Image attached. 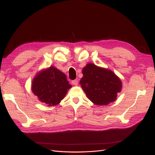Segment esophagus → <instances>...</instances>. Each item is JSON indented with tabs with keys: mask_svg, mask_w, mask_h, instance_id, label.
I'll use <instances>...</instances> for the list:
<instances>
[{
	"mask_svg": "<svg viewBox=\"0 0 155 155\" xmlns=\"http://www.w3.org/2000/svg\"><path fill=\"white\" fill-rule=\"evenodd\" d=\"M72 83L74 85H78V79H74V80H73L72 81Z\"/></svg>",
	"mask_w": 155,
	"mask_h": 155,
	"instance_id": "obj_1",
	"label": "esophagus"
}]
</instances>
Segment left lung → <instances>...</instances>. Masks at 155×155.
<instances>
[{
  "mask_svg": "<svg viewBox=\"0 0 155 155\" xmlns=\"http://www.w3.org/2000/svg\"><path fill=\"white\" fill-rule=\"evenodd\" d=\"M81 87L87 97L97 105H107L116 100L122 84L111 70L88 63L83 68Z\"/></svg>",
  "mask_w": 155,
  "mask_h": 155,
  "instance_id": "1",
  "label": "left lung"
}]
</instances>
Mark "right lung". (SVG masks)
I'll return each instance as SVG.
<instances>
[{
  "instance_id": "right-lung-1",
  "label": "right lung",
  "mask_w": 155,
  "mask_h": 155,
  "mask_svg": "<svg viewBox=\"0 0 155 155\" xmlns=\"http://www.w3.org/2000/svg\"><path fill=\"white\" fill-rule=\"evenodd\" d=\"M71 87L65 74L54 67L37 74L31 84L33 93L48 107L59 104Z\"/></svg>"
}]
</instances>
